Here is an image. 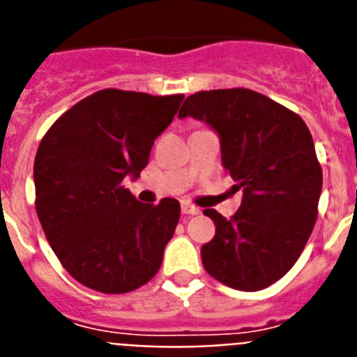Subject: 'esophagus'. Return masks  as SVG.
I'll return each mask as SVG.
<instances>
[{
    "label": "esophagus",
    "instance_id": "34e87169",
    "mask_svg": "<svg viewBox=\"0 0 357 357\" xmlns=\"http://www.w3.org/2000/svg\"><path fill=\"white\" fill-rule=\"evenodd\" d=\"M181 212L185 213V215H197V213H199V208L190 203H181Z\"/></svg>",
    "mask_w": 357,
    "mask_h": 357
}]
</instances>
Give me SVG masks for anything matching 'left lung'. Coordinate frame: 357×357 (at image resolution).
Masks as SVG:
<instances>
[{"instance_id":"obj_1","label":"left lung","mask_w":357,"mask_h":357,"mask_svg":"<svg viewBox=\"0 0 357 357\" xmlns=\"http://www.w3.org/2000/svg\"><path fill=\"white\" fill-rule=\"evenodd\" d=\"M204 122L221 142V161L243 192L231 219L204 210L215 235L201 248L204 269L238 291H260L293 268L318 215L321 167L298 114L252 89L199 91L179 119Z\"/></svg>"}]
</instances>
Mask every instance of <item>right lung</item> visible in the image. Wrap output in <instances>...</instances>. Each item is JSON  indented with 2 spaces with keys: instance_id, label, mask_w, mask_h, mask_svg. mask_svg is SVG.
Wrapping results in <instances>:
<instances>
[{
  "instance_id": "right-lung-1",
  "label": "right lung",
  "mask_w": 357,
  "mask_h": 357,
  "mask_svg": "<svg viewBox=\"0 0 357 357\" xmlns=\"http://www.w3.org/2000/svg\"><path fill=\"white\" fill-rule=\"evenodd\" d=\"M183 98L102 89L68 109L39 144L37 215L61 264L82 286L129 293L160 269L179 203H140L123 179L140 178Z\"/></svg>"
}]
</instances>
